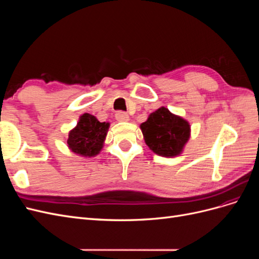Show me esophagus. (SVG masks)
I'll return each instance as SVG.
<instances>
[{"instance_id":"34e87169","label":"esophagus","mask_w":259,"mask_h":259,"mask_svg":"<svg viewBox=\"0 0 259 259\" xmlns=\"http://www.w3.org/2000/svg\"><path fill=\"white\" fill-rule=\"evenodd\" d=\"M115 119H116V121H119V122H126V121L130 120V116H128L127 113H125L123 111H117L115 113Z\"/></svg>"}]
</instances>
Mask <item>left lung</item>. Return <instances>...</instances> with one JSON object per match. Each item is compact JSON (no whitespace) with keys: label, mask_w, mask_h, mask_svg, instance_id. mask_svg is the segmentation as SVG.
<instances>
[{"label":"left lung","mask_w":259,"mask_h":259,"mask_svg":"<svg viewBox=\"0 0 259 259\" xmlns=\"http://www.w3.org/2000/svg\"><path fill=\"white\" fill-rule=\"evenodd\" d=\"M140 130L150 150L164 158H174L182 153L191 132L189 122L165 107L150 113L147 121L140 124Z\"/></svg>","instance_id":"8db88e82"}]
</instances>
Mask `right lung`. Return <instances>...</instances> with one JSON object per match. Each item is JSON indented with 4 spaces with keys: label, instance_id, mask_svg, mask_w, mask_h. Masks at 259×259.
Returning <instances> with one entry per match:
<instances>
[{
    "label": "right lung",
    "instance_id": "obj_1",
    "mask_svg": "<svg viewBox=\"0 0 259 259\" xmlns=\"http://www.w3.org/2000/svg\"><path fill=\"white\" fill-rule=\"evenodd\" d=\"M109 126L110 123L99 122L93 114H82L76 126L69 132L68 148L83 158L96 156L104 148Z\"/></svg>",
    "mask_w": 259,
    "mask_h": 259
}]
</instances>
